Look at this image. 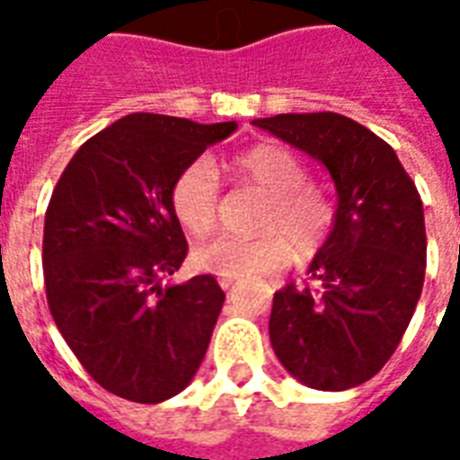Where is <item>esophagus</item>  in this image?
<instances>
[{
	"label": "esophagus",
	"instance_id": "obj_1",
	"mask_svg": "<svg viewBox=\"0 0 460 460\" xmlns=\"http://www.w3.org/2000/svg\"><path fill=\"white\" fill-rule=\"evenodd\" d=\"M219 286L224 290H231V286H234V279H219Z\"/></svg>",
	"mask_w": 460,
	"mask_h": 460
}]
</instances>
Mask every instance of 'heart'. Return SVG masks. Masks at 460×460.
I'll return each instance as SVG.
<instances>
[{
  "label": "heart",
  "instance_id": "obj_1",
  "mask_svg": "<svg viewBox=\"0 0 460 460\" xmlns=\"http://www.w3.org/2000/svg\"><path fill=\"white\" fill-rule=\"evenodd\" d=\"M231 177L266 191L253 229L256 239L221 236L197 251L204 270L224 279L270 276L288 269L293 259L308 263L325 249L338 224V207L308 181V167L279 145H256L236 152L229 162ZM172 209L194 236L214 231L221 214V184L209 160H194L174 177Z\"/></svg>",
  "mask_w": 460,
  "mask_h": 460
}]
</instances>
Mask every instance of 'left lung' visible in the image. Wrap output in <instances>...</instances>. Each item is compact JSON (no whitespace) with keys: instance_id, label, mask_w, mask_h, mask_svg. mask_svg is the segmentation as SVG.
<instances>
[{"instance_id":"8db88e82","label":"left lung","mask_w":460,"mask_h":460,"mask_svg":"<svg viewBox=\"0 0 460 460\" xmlns=\"http://www.w3.org/2000/svg\"><path fill=\"white\" fill-rule=\"evenodd\" d=\"M253 125L323 162L338 187V224L313 279L273 296L270 345L313 389L362 385L394 355L421 296V197L396 152L352 118L286 113Z\"/></svg>"}]
</instances>
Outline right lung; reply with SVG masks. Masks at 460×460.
<instances>
[{"label": "right lung", "instance_id": "1", "mask_svg": "<svg viewBox=\"0 0 460 460\" xmlns=\"http://www.w3.org/2000/svg\"><path fill=\"white\" fill-rule=\"evenodd\" d=\"M236 122L132 113L81 145L44 221V286L56 328L111 394L157 404L190 385L224 305L214 276L162 286L187 259L174 177Z\"/></svg>", "mask_w": 460, "mask_h": 460}]
</instances>
